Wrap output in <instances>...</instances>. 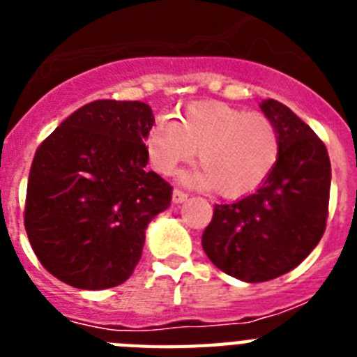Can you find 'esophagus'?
Segmentation results:
<instances>
[{
    "label": "esophagus",
    "mask_w": 357,
    "mask_h": 357,
    "mask_svg": "<svg viewBox=\"0 0 357 357\" xmlns=\"http://www.w3.org/2000/svg\"><path fill=\"white\" fill-rule=\"evenodd\" d=\"M188 200V193H184L182 189H173V202L175 204H182V202Z\"/></svg>",
    "instance_id": "esophagus-1"
}]
</instances>
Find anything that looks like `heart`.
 <instances>
[{"mask_svg": "<svg viewBox=\"0 0 357 357\" xmlns=\"http://www.w3.org/2000/svg\"><path fill=\"white\" fill-rule=\"evenodd\" d=\"M148 157L168 175L197 155L202 168L188 176L225 198H243L266 181L279 159V132L263 112L223 102H195L178 121L159 118L146 135Z\"/></svg>", "mask_w": 357, "mask_h": 357, "instance_id": "heart-1", "label": "heart"}]
</instances>
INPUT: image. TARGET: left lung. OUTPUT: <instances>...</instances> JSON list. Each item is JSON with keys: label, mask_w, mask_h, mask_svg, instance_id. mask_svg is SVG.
Instances as JSON below:
<instances>
[{"label": "left lung", "mask_w": 357, "mask_h": 357, "mask_svg": "<svg viewBox=\"0 0 357 357\" xmlns=\"http://www.w3.org/2000/svg\"><path fill=\"white\" fill-rule=\"evenodd\" d=\"M261 110L279 132L275 168L254 195L214 206L202 247L214 266L245 282L291 272L324 236L329 214L331 160L324 141L277 100Z\"/></svg>", "instance_id": "obj_1"}]
</instances>
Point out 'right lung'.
I'll return each instance as SVG.
<instances>
[{"label":"right lung","instance_id":"right-lung-1","mask_svg":"<svg viewBox=\"0 0 357 357\" xmlns=\"http://www.w3.org/2000/svg\"><path fill=\"white\" fill-rule=\"evenodd\" d=\"M143 102L96 100L75 110L37 148L24 229L37 259L78 289H107L134 273L144 230L173 188L148 172Z\"/></svg>","mask_w":357,"mask_h":357}]
</instances>
